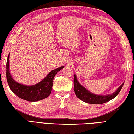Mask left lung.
<instances>
[{"label": "left lung", "mask_w": 134, "mask_h": 134, "mask_svg": "<svg viewBox=\"0 0 134 134\" xmlns=\"http://www.w3.org/2000/svg\"><path fill=\"white\" fill-rule=\"evenodd\" d=\"M124 82L117 89L115 92L112 94L107 95H95L94 93L91 92L90 91L86 90L79 83L77 79L76 75H74V86L75 93L79 99L83 100V102L88 103L91 104H104L114 99L116 97L117 95L120 92L122 88Z\"/></svg>", "instance_id": "left-lung-1"}]
</instances>
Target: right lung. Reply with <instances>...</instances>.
Returning <instances> with one entry per match:
<instances>
[{"label": "right lung", "instance_id": "1", "mask_svg": "<svg viewBox=\"0 0 134 134\" xmlns=\"http://www.w3.org/2000/svg\"><path fill=\"white\" fill-rule=\"evenodd\" d=\"M9 55L6 62V79L11 91L22 99L30 102L38 101L50 95L53 86L54 77L64 66L52 70L45 78L34 85H25L16 82L12 78L9 71Z\"/></svg>", "mask_w": 134, "mask_h": 134}]
</instances>
